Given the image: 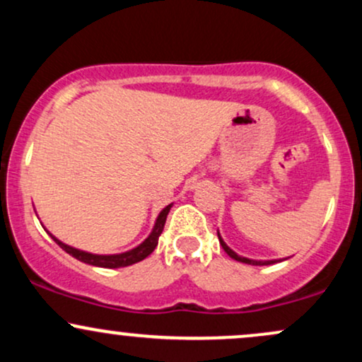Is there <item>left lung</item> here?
Segmentation results:
<instances>
[{
	"label": "left lung",
	"instance_id": "8db88e82",
	"mask_svg": "<svg viewBox=\"0 0 362 362\" xmlns=\"http://www.w3.org/2000/svg\"><path fill=\"white\" fill-rule=\"evenodd\" d=\"M218 238H219V243H221L223 250L226 252L228 255L231 257V259H235V260H238V262H243V264H250V265H271V264H276V262H277V260H250V259H245V257H240L238 253H235L233 250H231V248L228 247V245L223 242V238H221V236H219V233H218Z\"/></svg>",
	"mask_w": 362,
	"mask_h": 362
}]
</instances>
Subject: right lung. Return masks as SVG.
I'll return each instance as SVG.
<instances>
[{
	"instance_id": "add662e5",
	"label": "right lung",
	"mask_w": 362,
	"mask_h": 362,
	"mask_svg": "<svg viewBox=\"0 0 362 362\" xmlns=\"http://www.w3.org/2000/svg\"><path fill=\"white\" fill-rule=\"evenodd\" d=\"M170 209H172V204L167 206L163 211H161L160 216H158V219H156V223H155V228H153L151 235H149L148 238L139 245V247L132 248V250H129V252L117 253V255H93V253L76 250V248L69 247V245H64L62 242H59V240H57V238H54L52 235L51 236H52L54 242L59 245L62 250H64L66 253H69V255L74 257V259L85 262V264L95 265V267H103V269L127 267V265H132V264H136V262L144 260L149 255V253L155 250L156 245H158V238H160L161 231H163L165 221H167V216L170 213Z\"/></svg>"
}]
</instances>
